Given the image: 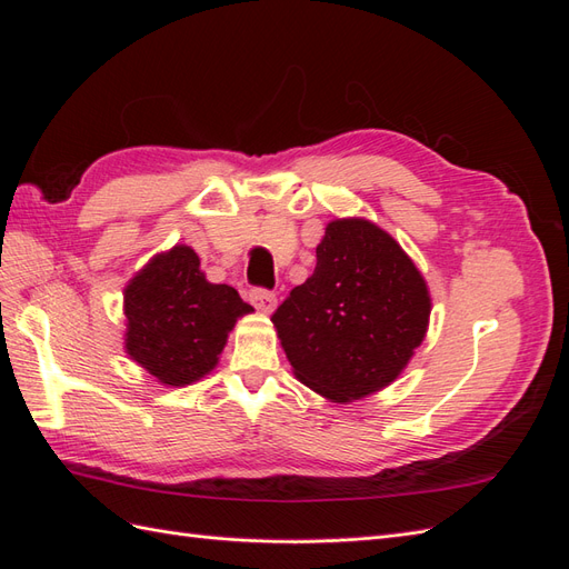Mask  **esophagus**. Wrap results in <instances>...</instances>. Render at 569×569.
<instances>
[{
	"label": "esophagus",
	"instance_id": "obj_1",
	"mask_svg": "<svg viewBox=\"0 0 569 569\" xmlns=\"http://www.w3.org/2000/svg\"><path fill=\"white\" fill-rule=\"evenodd\" d=\"M249 299L256 306V311H261L266 316H270L274 311V303H278V297H274L272 291H268V289H253Z\"/></svg>",
	"mask_w": 569,
	"mask_h": 569
}]
</instances>
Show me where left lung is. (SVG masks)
<instances>
[{
	"mask_svg": "<svg viewBox=\"0 0 569 569\" xmlns=\"http://www.w3.org/2000/svg\"><path fill=\"white\" fill-rule=\"evenodd\" d=\"M316 258L272 325L297 380L351 403L406 370L427 335L432 297L401 244L366 218L327 222Z\"/></svg>",
	"mask_w": 569,
	"mask_h": 569,
	"instance_id": "1",
	"label": "left lung"
}]
</instances>
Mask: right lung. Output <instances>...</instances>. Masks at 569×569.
<instances>
[{
    "mask_svg": "<svg viewBox=\"0 0 569 569\" xmlns=\"http://www.w3.org/2000/svg\"><path fill=\"white\" fill-rule=\"evenodd\" d=\"M126 353L163 387L209 375L237 320L253 313L230 284L206 280L192 247L149 258L123 289Z\"/></svg>",
    "mask_w": 569,
    "mask_h": 569,
    "instance_id": "1",
    "label": "right lung"
}]
</instances>
